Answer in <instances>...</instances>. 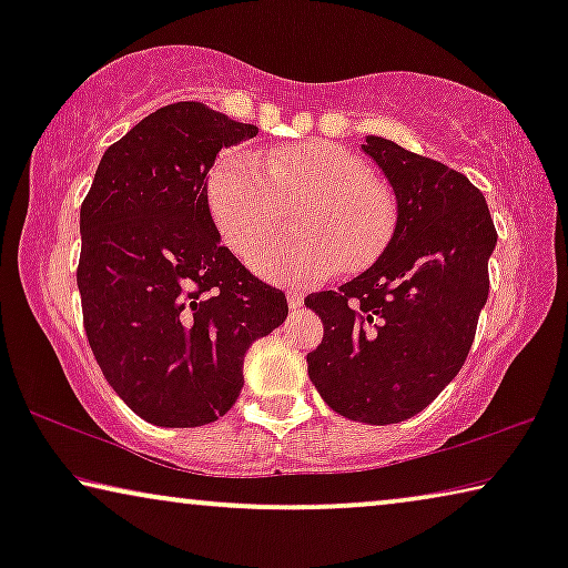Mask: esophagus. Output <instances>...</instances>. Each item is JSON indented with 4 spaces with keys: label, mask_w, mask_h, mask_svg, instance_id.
Listing matches in <instances>:
<instances>
[{
    "label": "esophagus",
    "mask_w": 568,
    "mask_h": 568,
    "mask_svg": "<svg viewBox=\"0 0 568 568\" xmlns=\"http://www.w3.org/2000/svg\"><path fill=\"white\" fill-rule=\"evenodd\" d=\"M286 302H290L292 310H297L302 302H305V294H302L300 290H290V292H286Z\"/></svg>",
    "instance_id": "esophagus-1"
}]
</instances>
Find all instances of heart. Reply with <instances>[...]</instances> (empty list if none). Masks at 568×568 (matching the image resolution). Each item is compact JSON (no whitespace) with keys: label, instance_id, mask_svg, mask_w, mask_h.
Returning <instances> with one entry per match:
<instances>
[{"label":"heart","instance_id":"b5f03b06","mask_svg":"<svg viewBox=\"0 0 568 568\" xmlns=\"http://www.w3.org/2000/svg\"><path fill=\"white\" fill-rule=\"evenodd\" d=\"M294 214L297 235L263 245L253 268L282 282H310L338 268L354 274L383 253L395 227V201L359 158L333 142L278 146L263 168L227 154L209 175V206L222 240L247 258Z\"/></svg>","mask_w":568,"mask_h":568}]
</instances>
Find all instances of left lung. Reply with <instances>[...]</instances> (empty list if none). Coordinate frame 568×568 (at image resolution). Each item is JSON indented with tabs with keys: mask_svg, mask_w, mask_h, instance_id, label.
Returning a JSON list of instances; mask_svg holds the SVG:
<instances>
[{
	"mask_svg": "<svg viewBox=\"0 0 568 568\" xmlns=\"http://www.w3.org/2000/svg\"><path fill=\"white\" fill-rule=\"evenodd\" d=\"M398 201L383 255L336 292L305 300L325 325L307 375L336 414L398 424L460 372L488 300L496 227L468 178L383 136L362 144Z\"/></svg>",
	"mask_w": 568,
	"mask_h": 568,
	"instance_id": "left-lung-1",
	"label": "left lung"
}]
</instances>
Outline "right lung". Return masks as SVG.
<instances>
[{
	"label": "right lung",
	"mask_w": 568,
	"mask_h": 568,
	"mask_svg": "<svg viewBox=\"0 0 568 568\" xmlns=\"http://www.w3.org/2000/svg\"><path fill=\"white\" fill-rule=\"evenodd\" d=\"M255 134L196 100L165 105L108 146L82 201L84 333L113 390L150 424L191 429L227 414L247 348L290 313L284 292L220 243L209 212L216 154Z\"/></svg>",
	"instance_id": "obj_1"
}]
</instances>
